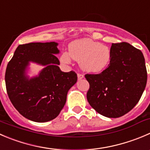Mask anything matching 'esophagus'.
Masks as SVG:
<instances>
[{
  "label": "esophagus",
  "instance_id": "obj_1",
  "mask_svg": "<svg viewBox=\"0 0 150 150\" xmlns=\"http://www.w3.org/2000/svg\"><path fill=\"white\" fill-rule=\"evenodd\" d=\"M83 75H82V74H78V80H81V79H83Z\"/></svg>",
  "mask_w": 150,
  "mask_h": 150
}]
</instances>
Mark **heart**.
Segmentation results:
<instances>
[{
    "label": "heart",
    "instance_id": "1",
    "mask_svg": "<svg viewBox=\"0 0 150 150\" xmlns=\"http://www.w3.org/2000/svg\"><path fill=\"white\" fill-rule=\"evenodd\" d=\"M79 62L83 71L100 73L108 67L111 60V50L108 46L88 38L72 41L69 45V53H64L61 61L70 64L71 60Z\"/></svg>",
    "mask_w": 150,
    "mask_h": 150
}]
</instances>
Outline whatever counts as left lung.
Returning <instances> with one entry per match:
<instances>
[{
    "label": "left lung",
    "instance_id": "8db88e82",
    "mask_svg": "<svg viewBox=\"0 0 150 150\" xmlns=\"http://www.w3.org/2000/svg\"><path fill=\"white\" fill-rule=\"evenodd\" d=\"M111 60L105 70L85 75L89 83L87 100L101 115L117 118L128 113L140 100L147 80L141 50L127 42L113 43Z\"/></svg>",
    "mask_w": 150,
    "mask_h": 150
}]
</instances>
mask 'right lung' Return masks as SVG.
<instances>
[{"label": "right lung", "mask_w": 150, "mask_h": 150, "mask_svg": "<svg viewBox=\"0 0 150 150\" xmlns=\"http://www.w3.org/2000/svg\"><path fill=\"white\" fill-rule=\"evenodd\" d=\"M59 43L35 42L17 47L7 65L5 81L11 103L21 115L36 122L58 117L64 106L68 91L78 80L73 71L62 72L56 55ZM30 63L44 67L30 76Z\"/></svg>", "instance_id": "right-lung-1"}]
</instances>
